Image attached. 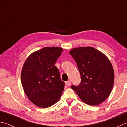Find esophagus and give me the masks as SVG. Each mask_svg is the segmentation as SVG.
I'll return each instance as SVG.
<instances>
[{"label": "esophagus", "mask_w": 127, "mask_h": 127, "mask_svg": "<svg viewBox=\"0 0 127 127\" xmlns=\"http://www.w3.org/2000/svg\"><path fill=\"white\" fill-rule=\"evenodd\" d=\"M71 81L70 80H68L66 82V84L67 86H70L71 85Z\"/></svg>", "instance_id": "1"}]
</instances>
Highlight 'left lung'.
Wrapping results in <instances>:
<instances>
[{
    "instance_id": "obj_1",
    "label": "left lung",
    "mask_w": 127,
    "mask_h": 127,
    "mask_svg": "<svg viewBox=\"0 0 127 127\" xmlns=\"http://www.w3.org/2000/svg\"><path fill=\"white\" fill-rule=\"evenodd\" d=\"M78 67L81 83L72 85L84 103L98 105L108 98L114 81V71L106 55L92 47L74 48L69 51Z\"/></svg>"
}]
</instances>
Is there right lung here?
I'll use <instances>...</instances> for the list:
<instances>
[{"label":"right lung","instance_id":"right-lung-1","mask_svg":"<svg viewBox=\"0 0 127 127\" xmlns=\"http://www.w3.org/2000/svg\"><path fill=\"white\" fill-rule=\"evenodd\" d=\"M64 49L44 47L33 52L23 64L21 83L29 100L39 108H48L61 96L65 83L55 64Z\"/></svg>","mask_w":127,"mask_h":127}]
</instances>
